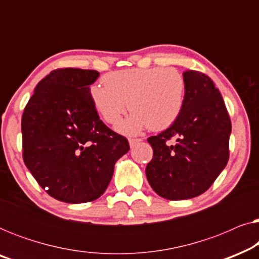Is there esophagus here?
<instances>
[{"label":"esophagus","instance_id":"34e87169","mask_svg":"<svg viewBox=\"0 0 259 259\" xmlns=\"http://www.w3.org/2000/svg\"><path fill=\"white\" fill-rule=\"evenodd\" d=\"M140 141H141L140 138H132V139H130V145H131V147L136 146V145H137L138 143H140Z\"/></svg>","mask_w":259,"mask_h":259}]
</instances>
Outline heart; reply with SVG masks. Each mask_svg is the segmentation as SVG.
<instances>
[{"label": "heart", "instance_id": "1", "mask_svg": "<svg viewBox=\"0 0 259 259\" xmlns=\"http://www.w3.org/2000/svg\"><path fill=\"white\" fill-rule=\"evenodd\" d=\"M104 84L91 87V99L102 119L116 125L127 108L133 115L122 123L127 133L144 127L167 128L178 119L185 98V79L176 68H132L108 73Z\"/></svg>", "mask_w": 259, "mask_h": 259}]
</instances>
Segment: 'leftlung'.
I'll return each instance as SVG.
<instances>
[{"instance_id":"obj_1","label":"left lung","mask_w":259,"mask_h":259,"mask_svg":"<svg viewBox=\"0 0 259 259\" xmlns=\"http://www.w3.org/2000/svg\"><path fill=\"white\" fill-rule=\"evenodd\" d=\"M178 119L147 139L153 158L146 166L152 189L169 200L199 196L210 189L229 161L231 120L222 94L206 74L187 70ZM176 137L177 144L169 140Z\"/></svg>"}]
</instances>
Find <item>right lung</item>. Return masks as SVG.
<instances>
[{"mask_svg":"<svg viewBox=\"0 0 259 259\" xmlns=\"http://www.w3.org/2000/svg\"><path fill=\"white\" fill-rule=\"evenodd\" d=\"M97 70L59 68L44 77L21 121L23 161L42 189L65 203L98 199L130 150L100 120L90 86Z\"/></svg>","mask_w":259,"mask_h":259,"instance_id":"right-lung-1","label":"right lung"}]
</instances>
